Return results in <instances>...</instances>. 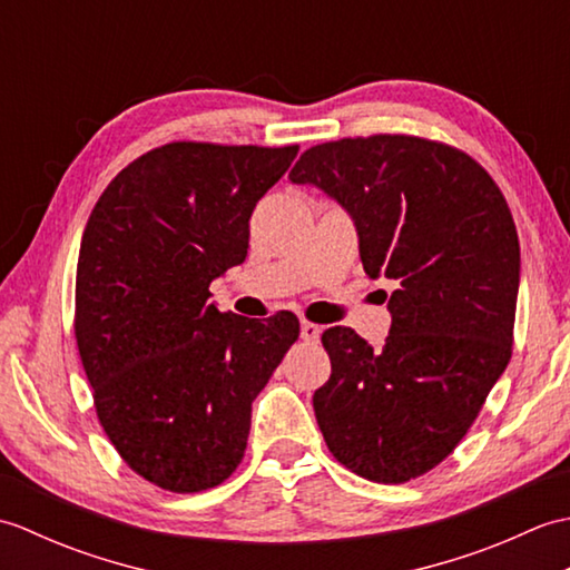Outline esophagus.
Masks as SVG:
<instances>
[{
	"mask_svg": "<svg viewBox=\"0 0 570 570\" xmlns=\"http://www.w3.org/2000/svg\"><path fill=\"white\" fill-rule=\"evenodd\" d=\"M301 337H304L306 343H318V337H321V325L311 323V321H301Z\"/></svg>",
	"mask_w": 570,
	"mask_h": 570,
	"instance_id": "1",
	"label": "esophagus"
}]
</instances>
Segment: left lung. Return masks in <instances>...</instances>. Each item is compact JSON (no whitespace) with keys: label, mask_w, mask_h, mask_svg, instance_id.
Instances as JSON below:
<instances>
[{"label":"left lung","mask_w":570,"mask_h":570,"mask_svg":"<svg viewBox=\"0 0 570 570\" xmlns=\"http://www.w3.org/2000/svg\"><path fill=\"white\" fill-rule=\"evenodd\" d=\"M288 178L341 203L365 272L399 286L384 347L345 325L321 335L331 380L313 409L325 445L360 478L414 480L455 451L512 357L519 239L510 205L472 156L414 135L316 144Z\"/></svg>","instance_id":"obj_1"}]
</instances>
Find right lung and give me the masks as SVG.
I'll use <instances>...</instances> for the list:
<instances>
[{
	"mask_svg": "<svg viewBox=\"0 0 570 570\" xmlns=\"http://www.w3.org/2000/svg\"><path fill=\"white\" fill-rule=\"evenodd\" d=\"M298 144L171 141L95 203L76 274V341L98 419L125 463L168 492H203L245 458L252 402L298 341L282 311L247 321L208 304L245 262L254 205Z\"/></svg>",
	"mask_w": 570,
	"mask_h": 570,
	"instance_id": "1",
	"label": "right lung"
}]
</instances>
